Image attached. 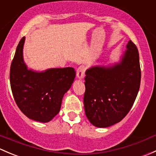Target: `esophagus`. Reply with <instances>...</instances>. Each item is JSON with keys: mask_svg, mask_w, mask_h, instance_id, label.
Masks as SVG:
<instances>
[{"mask_svg": "<svg viewBox=\"0 0 156 156\" xmlns=\"http://www.w3.org/2000/svg\"><path fill=\"white\" fill-rule=\"evenodd\" d=\"M84 72H85V68H84V66H81L77 70V78L78 79H82L84 76Z\"/></svg>", "mask_w": 156, "mask_h": 156, "instance_id": "1", "label": "esophagus"}]
</instances>
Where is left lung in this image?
<instances>
[{"mask_svg": "<svg viewBox=\"0 0 156 156\" xmlns=\"http://www.w3.org/2000/svg\"><path fill=\"white\" fill-rule=\"evenodd\" d=\"M126 48L119 62L86 70L84 110L94 126L108 127L121 122L136 100L141 80L139 53L131 41Z\"/></svg>", "mask_w": 156, "mask_h": 156, "instance_id": "1", "label": "left lung"}]
</instances>
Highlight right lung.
Segmentation results:
<instances>
[{"instance_id":"add662e5","label":"right lung","mask_w":156,"mask_h":156,"mask_svg":"<svg viewBox=\"0 0 156 156\" xmlns=\"http://www.w3.org/2000/svg\"><path fill=\"white\" fill-rule=\"evenodd\" d=\"M25 39L23 37L19 43L11 63V90L25 115L45 123L59 113L64 94L70 89L76 73L72 67L42 72L28 69L23 59Z\"/></svg>"}]
</instances>
